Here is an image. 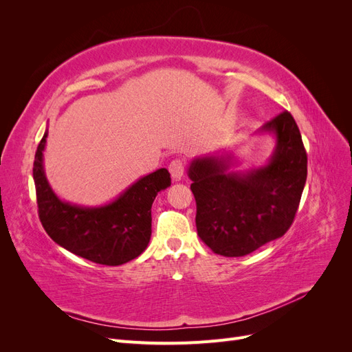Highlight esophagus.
<instances>
[{"instance_id": "34e87169", "label": "esophagus", "mask_w": 352, "mask_h": 352, "mask_svg": "<svg viewBox=\"0 0 352 352\" xmlns=\"http://www.w3.org/2000/svg\"><path fill=\"white\" fill-rule=\"evenodd\" d=\"M168 170H170V175H172V179L176 180V182H179V180H182L184 177V173H185V166H184V162L182 160H173L172 163H170L168 166Z\"/></svg>"}]
</instances>
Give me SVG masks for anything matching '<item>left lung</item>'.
Instances as JSON below:
<instances>
[{
  "mask_svg": "<svg viewBox=\"0 0 352 352\" xmlns=\"http://www.w3.org/2000/svg\"><path fill=\"white\" fill-rule=\"evenodd\" d=\"M274 146L267 163L242 168L235 153L195 157L188 167L197 201L199 239L225 257H242L283 236L292 225L307 180V154L291 113L263 124Z\"/></svg>",
  "mask_w": 352,
  "mask_h": 352,
  "instance_id": "left-lung-1",
  "label": "left lung"
}]
</instances>
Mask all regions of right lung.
Instances as JSON below:
<instances>
[{
    "mask_svg": "<svg viewBox=\"0 0 352 352\" xmlns=\"http://www.w3.org/2000/svg\"><path fill=\"white\" fill-rule=\"evenodd\" d=\"M48 129L34 162L38 212L50 238L65 250L105 265H120L141 255L151 239V207L158 192L172 184L167 168H158L127 186L110 202L79 206L61 199L51 188L44 151Z\"/></svg>",
    "mask_w": 352,
    "mask_h": 352,
    "instance_id": "add662e5",
    "label": "right lung"
}]
</instances>
